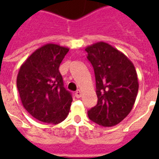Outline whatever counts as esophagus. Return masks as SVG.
Returning a JSON list of instances; mask_svg holds the SVG:
<instances>
[{"mask_svg":"<svg viewBox=\"0 0 159 159\" xmlns=\"http://www.w3.org/2000/svg\"><path fill=\"white\" fill-rule=\"evenodd\" d=\"M75 96H76V98H80V97L82 96V92H81V90H76V92L75 93Z\"/></svg>","mask_w":159,"mask_h":159,"instance_id":"obj_1","label":"esophagus"}]
</instances>
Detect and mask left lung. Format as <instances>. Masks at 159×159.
Here are the masks:
<instances>
[{"mask_svg": "<svg viewBox=\"0 0 159 159\" xmlns=\"http://www.w3.org/2000/svg\"><path fill=\"white\" fill-rule=\"evenodd\" d=\"M85 51L94 70L98 97L88 116L99 125L115 126L129 115L135 102L139 83L134 66L107 42H96Z\"/></svg>", "mask_w": 159, "mask_h": 159, "instance_id": "1", "label": "left lung"}]
</instances>
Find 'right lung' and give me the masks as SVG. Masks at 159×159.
Wrapping results in <instances>:
<instances>
[{"label":"right lung","mask_w":159,"mask_h":159,"mask_svg":"<svg viewBox=\"0 0 159 159\" xmlns=\"http://www.w3.org/2000/svg\"><path fill=\"white\" fill-rule=\"evenodd\" d=\"M68 48L48 43L32 52L19 68L17 88L25 110L43 123L57 124L69 114L72 96L64 88L59 67Z\"/></svg>","instance_id":"1"}]
</instances>
